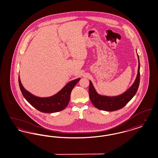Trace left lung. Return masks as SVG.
<instances>
[{
    "label": "left lung",
    "mask_w": 158,
    "mask_h": 158,
    "mask_svg": "<svg viewBox=\"0 0 158 158\" xmlns=\"http://www.w3.org/2000/svg\"><path fill=\"white\" fill-rule=\"evenodd\" d=\"M139 66L135 81L124 93L116 97H108L99 95L90 81L89 95L92 104L99 110L105 111H114L123 108L133 98L138 90L140 83V61L137 54Z\"/></svg>",
    "instance_id": "left-lung-1"
}]
</instances>
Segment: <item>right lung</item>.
Returning a JSON list of instances; mask_svg holds the SVG:
<instances>
[{"label":"right lung","instance_id":"1","mask_svg":"<svg viewBox=\"0 0 158 158\" xmlns=\"http://www.w3.org/2000/svg\"><path fill=\"white\" fill-rule=\"evenodd\" d=\"M81 78L73 80L68 83L56 94L52 97H38L26 90L21 83L19 76V85L23 97L32 106L38 111L45 113H53L63 110L68 105L71 92Z\"/></svg>","mask_w":158,"mask_h":158}]
</instances>
